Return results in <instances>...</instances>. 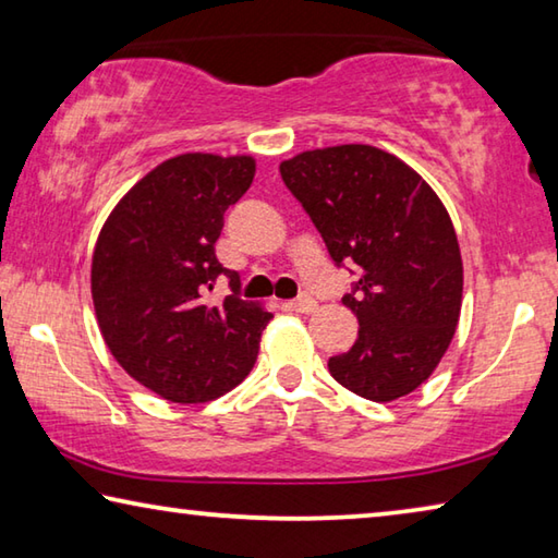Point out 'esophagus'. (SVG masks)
I'll list each match as a JSON object with an SVG mask.
<instances>
[{
  "label": "esophagus",
  "instance_id": "obj_1",
  "mask_svg": "<svg viewBox=\"0 0 558 558\" xmlns=\"http://www.w3.org/2000/svg\"><path fill=\"white\" fill-rule=\"evenodd\" d=\"M288 307L295 310V313L310 315V313H315V310H317V302H315L313 298H310V295H302V298H298V300L288 302Z\"/></svg>",
  "mask_w": 558,
  "mask_h": 558
}]
</instances>
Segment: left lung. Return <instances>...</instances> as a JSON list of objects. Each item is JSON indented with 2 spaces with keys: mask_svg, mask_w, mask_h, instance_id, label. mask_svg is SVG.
<instances>
[{
  "mask_svg": "<svg viewBox=\"0 0 558 558\" xmlns=\"http://www.w3.org/2000/svg\"><path fill=\"white\" fill-rule=\"evenodd\" d=\"M280 174L337 266L354 260L359 270L342 298L359 337L329 359V374L376 403L415 391L448 352L462 307L446 206L415 169L372 145L310 149L286 159Z\"/></svg>",
  "mask_w": 558,
  "mask_h": 558,
  "instance_id": "1",
  "label": "left lung"
}]
</instances>
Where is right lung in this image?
I'll return each instance as SVG.
<instances>
[{
    "mask_svg": "<svg viewBox=\"0 0 558 558\" xmlns=\"http://www.w3.org/2000/svg\"><path fill=\"white\" fill-rule=\"evenodd\" d=\"M256 159L186 153L147 172L102 223L90 263L100 335L132 379L174 403H204L253 369L270 313L239 298L214 243L248 192ZM219 275L233 296L205 300Z\"/></svg>",
    "mask_w": 558,
    "mask_h": 558,
    "instance_id": "add662e5",
    "label": "right lung"
}]
</instances>
